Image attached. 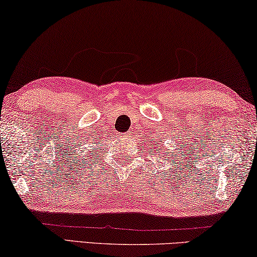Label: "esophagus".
<instances>
[{
	"label": "esophagus",
	"instance_id": "34e87169",
	"mask_svg": "<svg viewBox=\"0 0 257 257\" xmlns=\"http://www.w3.org/2000/svg\"><path fill=\"white\" fill-rule=\"evenodd\" d=\"M125 137H130V133H126V134H125Z\"/></svg>",
	"mask_w": 257,
	"mask_h": 257
}]
</instances>
